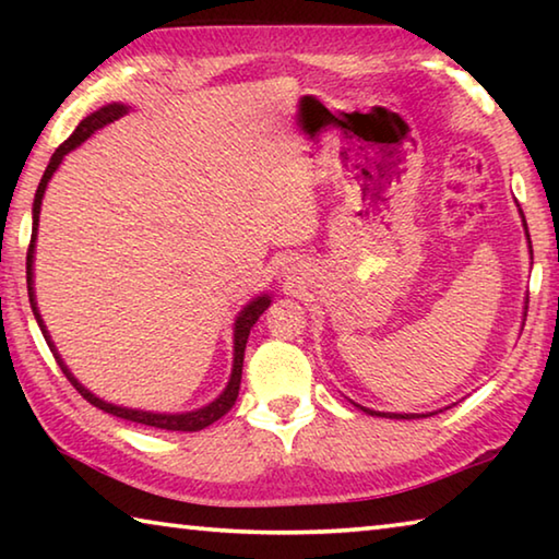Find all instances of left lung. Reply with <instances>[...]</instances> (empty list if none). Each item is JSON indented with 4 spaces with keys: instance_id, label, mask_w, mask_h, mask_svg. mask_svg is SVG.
<instances>
[{
    "instance_id": "1",
    "label": "left lung",
    "mask_w": 559,
    "mask_h": 559,
    "mask_svg": "<svg viewBox=\"0 0 559 559\" xmlns=\"http://www.w3.org/2000/svg\"><path fill=\"white\" fill-rule=\"evenodd\" d=\"M520 216H523V210H520ZM523 226H525V234H527V224H525V216H523ZM527 241H530V234H527ZM530 253H533V246H530ZM525 313H527V306H525ZM359 406V404H355ZM359 409L372 414V416H384V419H421V416H431V414H390V412H372L367 409V406H359Z\"/></svg>"
}]
</instances>
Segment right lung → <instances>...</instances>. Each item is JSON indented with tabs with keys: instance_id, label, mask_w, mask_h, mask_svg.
<instances>
[{
	"instance_id": "1",
	"label": "right lung",
	"mask_w": 559,
	"mask_h": 559,
	"mask_svg": "<svg viewBox=\"0 0 559 559\" xmlns=\"http://www.w3.org/2000/svg\"><path fill=\"white\" fill-rule=\"evenodd\" d=\"M130 108L122 106V103H110V106H103L100 110L91 112L88 118H83L79 122V128L73 130V135L56 147V153L49 159V167H46V173L39 182V189H36V197H34V210H32V243H29V253H26V288H29V302H32V310H34V318L36 323H39L41 333L46 337V343H49L51 353L56 357V362L63 370V374L69 377V382L79 390V394L83 400H88L93 406H98L106 414L112 416H120V419L126 421H135V424H143V427H153V429H167V431H200L204 427H210L216 419H222V416L231 409L236 396H239V386H241V367H243V349H246V340H249L251 328L257 325V320L261 318L263 310L271 306V298L263 293V296L253 298L249 306H243V310L239 316H236V323H234V367H231V377H229V384H226V390L216 396L212 404L202 406V409H194V412H185V414H155V412H143V409H128V406H118V404H110L106 400H100L93 392H88L86 386H83L75 377L71 374L69 367L63 365V359L59 355V349L51 343V335L49 330H46L44 320L39 308H36V296H34V249H36V231H39V214H41V200H44V192H46V185H49V179L53 177L56 169L63 163V157L71 153V150L79 147L81 143H86V140L93 135V132L106 128L108 122L118 120L126 116Z\"/></svg>"
}]
</instances>
